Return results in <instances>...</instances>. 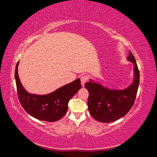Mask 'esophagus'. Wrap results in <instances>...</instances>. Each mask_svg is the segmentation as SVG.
I'll use <instances>...</instances> for the list:
<instances>
[{
  "instance_id": "esophagus-1",
  "label": "esophagus",
  "mask_w": 157,
  "mask_h": 157,
  "mask_svg": "<svg viewBox=\"0 0 157 157\" xmlns=\"http://www.w3.org/2000/svg\"><path fill=\"white\" fill-rule=\"evenodd\" d=\"M87 80H88L87 76L82 75V76H81V77H80V81H81V84H82V87L84 86V84H85V83L86 82Z\"/></svg>"
}]
</instances>
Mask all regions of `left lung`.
<instances>
[{
  "label": "left lung",
  "mask_w": 157,
  "mask_h": 157,
  "mask_svg": "<svg viewBox=\"0 0 157 157\" xmlns=\"http://www.w3.org/2000/svg\"><path fill=\"white\" fill-rule=\"evenodd\" d=\"M127 59L134 65V80L129 87L124 90H111L93 80L85 83L89 92V113L99 122H111L119 119L125 116L134 105L140 84V71L131 52Z\"/></svg>",
  "instance_id": "obj_1"
}]
</instances>
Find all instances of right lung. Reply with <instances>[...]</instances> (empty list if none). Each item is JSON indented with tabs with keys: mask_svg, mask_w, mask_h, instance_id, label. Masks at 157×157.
<instances>
[{
	"mask_svg": "<svg viewBox=\"0 0 157 157\" xmlns=\"http://www.w3.org/2000/svg\"><path fill=\"white\" fill-rule=\"evenodd\" d=\"M18 63L15 69V78L19 101L23 108L36 119L47 122L59 120L67 111L69 101L81 88L80 78L48 94H31L23 87L19 78Z\"/></svg>",
	"mask_w": 157,
	"mask_h": 157,
	"instance_id": "add662e5",
	"label": "right lung"
}]
</instances>
